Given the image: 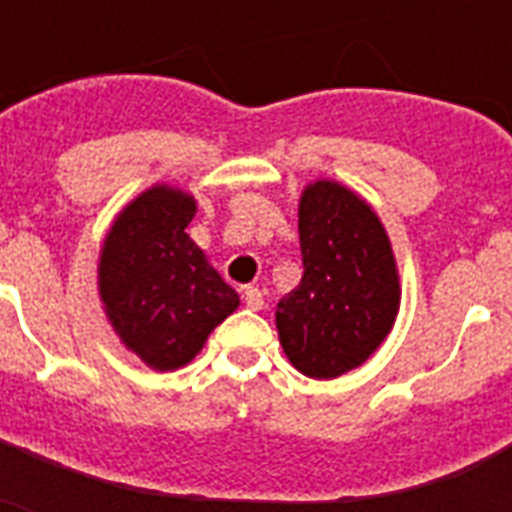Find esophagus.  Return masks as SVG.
Returning a JSON list of instances; mask_svg holds the SVG:
<instances>
[{
  "label": "esophagus",
  "instance_id": "34e87169",
  "mask_svg": "<svg viewBox=\"0 0 512 512\" xmlns=\"http://www.w3.org/2000/svg\"><path fill=\"white\" fill-rule=\"evenodd\" d=\"M244 305L252 308V311H260L263 308V292L257 287H244Z\"/></svg>",
  "mask_w": 512,
  "mask_h": 512
}]
</instances>
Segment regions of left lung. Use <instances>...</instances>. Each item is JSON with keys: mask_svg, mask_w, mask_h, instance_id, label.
<instances>
[{"mask_svg": "<svg viewBox=\"0 0 512 512\" xmlns=\"http://www.w3.org/2000/svg\"><path fill=\"white\" fill-rule=\"evenodd\" d=\"M303 279L276 305L281 348L303 374L332 380L356 369L388 337L398 273L372 207L332 180L300 199Z\"/></svg>", "mask_w": 512, "mask_h": 512, "instance_id": "obj_1", "label": "left lung"}]
</instances>
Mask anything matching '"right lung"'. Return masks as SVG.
<instances>
[{"mask_svg": "<svg viewBox=\"0 0 512 512\" xmlns=\"http://www.w3.org/2000/svg\"><path fill=\"white\" fill-rule=\"evenodd\" d=\"M196 201L156 185L116 217L100 255V297L122 342L154 369H177L239 308V295L185 233Z\"/></svg>", "mask_w": 512, "mask_h": 512, "instance_id": "add662e5", "label": "right lung"}]
</instances>
